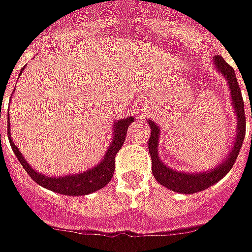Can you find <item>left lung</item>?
<instances>
[{
  "mask_svg": "<svg viewBox=\"0 0 252 252\" xmlns=\"http://www.w3.org/2000/svg\"><path fill=\"white\" fill-rule=\"evenodd\" d=\"M214 63L217 69L228 80L230 89V95H232V103L233 108L237 114V136L236 142L233 149L230 150V154L224 162L220 163L218 166L210 170V172H205V173H196V175H191V173H181V172H176L173 169L168 168L165 163L161 162L159 157H158V135H159V129L156 123L149 120V124L151 126V135L149 139V151L151 156V166H153V175L157 179V181L163 186V187L169 188L172 191L183 193H193L203 191L206 188H209L213 184H216L224 177L228 172H229L233 163L236 161L239 151L242 149L243 140H244V135H246V113H244V101L242 96V90L239 87L237 83L236 75H235V69L226 64L221 56H216L214 57ZM251 119H252V109H251Z\"/></svg>",
  "mask_w": 252,
  "mask_h": 252,
  "instance_id": "1",
  "label": "left lung"
}]
</instances>
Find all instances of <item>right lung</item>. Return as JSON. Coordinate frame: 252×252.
Returning a JSON list of instances; mask_svg holds the SVG:
<instances>
[{
  "label": "right lung",
  "mask_w": 252,
  "mask_h": 252,
  "mask_svg": "<svg viewBox=\"0 0 252 252\" xmlns=\"http://www.w3.org/2000/svg\"><path fill=\"white\" fill-rule=\"evenodd\" d=\"M23 71V69H22ZM133 121V117H126V119H121L114 124V136L113 142L110 144V147L106 151V156L102 159L101 163H98L96 166L90 169L84 173L80 175H71V176H61V177H47L35 172L34 169L31 168L22 156V153L16 147L13 140L10 138V132L8 129V138H9V143L12 146V150L17 157L19 162L22 163L23 168L26 169L30 177L42 187L47 188L50 191H54L57 193H63V195H87V193L94 192L103 188L109 181L112 180L114 173V163H116V154L119 153L121 146L126 140V129L128 126Z\"/></svg>",
  "instance_id": "right-lung-1"
}]
</instances>
